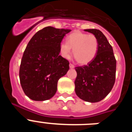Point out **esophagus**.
I'll use <instances>...</instances> for the list:
<instances>
[{"mask_svg": "<svg viewBox=\"0 0 132 132\" xmlns=\"http://www.w3.org/2000/svg\"><path fill=\"white\" fill-rule=\"evenodd\" d=\"M69 67H70V69H73L75 67V66L73 65V64L70 63L69 64Z\"/></svg>", "mask_w": 132, "mask_h": 132, "instance_id": "34e87169", "label": "esophagus"}]
</instances>
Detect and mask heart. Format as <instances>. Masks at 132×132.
<instances>
[{
    "mask_svg": "<svg viewBox=\"0 0 132 132\" xmlns=\"http://www.w3.org/2000/svg\"><path fill=\"white\" fill-rule=\"evenodd\" d=\"M98 47V42L96 36L81 31H75L67 36V42L59 45V53L65 59L70 57L73 53L77 61L85 65L90 62L96 56Z\"/></svg>",
    "mask_w": 132,
    "mask_h": 132,
    "instance_id": "b5f03b06",
    "label": "heart"
}]
</instances>
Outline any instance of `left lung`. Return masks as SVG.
I'll return each instance as SVG.
<instances>
[{"mask_svg":"<svg viewBox=\"0 0 132 132\" xmlns=\"http://www.w3.org/2000/svg\"><path fill=\"white\" fill-rule=\"evenodd\" d=\"M96 36L98 47L96 56L87 65L75 67V93L83 101L97 102L102 101L111 91L116 79V61L112 47L102 31L87 29Z\"/></svg>","mask_w":132,"mask_h":132,"instance_id":"obj_1","label":"left lung"}]
</instances>
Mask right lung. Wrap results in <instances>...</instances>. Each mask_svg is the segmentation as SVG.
I'll return each instance as SVG.
<instances>
[{"instance_id": "1", "label": "right lung", "mask_w": 132, "mask_h": 132, "mask_svg": "<svg viewBox=\"0 0 132 132\" xmlns=\"http://www.w3.org/2000/svg\"><path fill=\"white\" fill-rule=\"evenodd\" d=\"M71 31L45 27L31 38L23 54L19 77L28 97L36 101L52 98L57 92L59 79L69 69V63L59 55V45Z\"/></svg>"}]
</instances>
